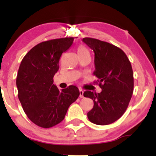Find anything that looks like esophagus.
Segmentation results:
<instances>
[{"mask_svg": "<svg viewBox=\"0 0 156 156\" xmlns=\"http://www.w3.org/2000/svg\"><path fill=\"white\" fill-rule=\"evenodd\" d=\"M79 92H80V98H83V91L82 90V89H80Z\"/></svg>", "mask_w": 156, "mask_h": 156, "instance_id": "1", "label": "esophagus"}]
</instances>
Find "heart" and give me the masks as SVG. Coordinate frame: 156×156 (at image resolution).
Returning a JSON list of instances; mask_svg holds the SVG:
<instances>
[{
  "mask_svg": "<svg viewBox=\"0 0 156 156\" xmlns=\"http://www.w3.org/2000/svg\"><path fill=\"white\" fill-rule=\"evenodd\" d=\"M78 55L84 54V53H89V51L87 50V48L84 47L83 45H80L78 48Z\"/></svg>",
  "mask_w": 156,
  "mask_h": 156,
  "instance_id": "1",
  "label": "heart"
}]
</instances>
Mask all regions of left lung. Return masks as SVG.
Here are the masks:
<instances>
[{
    "label": "left lung",
    "instance_id": "1",
    "mask_svg": "<svg viewBox=\"0 0 156 156\" xmlns=\"http://www.w3.org/2000/svg\"><path fill=\"white\" fill-rule=\"evenodd\" d=\"M83 42L94 53V76L102 89L101 93L86 91L83 96L92 99L94 106L87 114L91 122L109 125L125 112L133 92V73L122 50L99 39L86 37Z\"/></svg>",
    "mask_w": 156,
    "mask_h": 156
}]
</instances>
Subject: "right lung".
Masks as SVG:
<instances>
[{"mask_svg": "<svg viewBox=\"0 0 156 156\" xmlns=\"http://www.w3.org/2000/svg\"><path fill=\"white\" fill-rule=\"evenodd\" d=\"M73 40L74 37H65L40 42L26 53L20 65L16 80L18 98L28 119L41 128L60 123L80 95L76 86L59 90L53 84L61 55Z\"/></svg>", "mask_w": 156, "mask_h": 156, "instance_id": "1", "label": "right lung"}]
</instances>
